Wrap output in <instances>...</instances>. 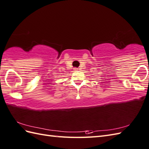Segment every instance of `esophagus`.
Returning <instances> with one entry per match:
<instances>
[{
    "mask_svg": "<svg viewBox=\"0 0 149 149\" xmlns=\"http://www.w3.org/2000/svg\"><path fill=\"white\" fill-rule=\"evenodd\" d=\"M73 70H74V71H77L78 70V68H74Z\"/></svg>",
    "mask_w": 149,
    "mask_h": 149,
    "instance_id": "1",
    "label": "esophagus"
}]
</instances>
